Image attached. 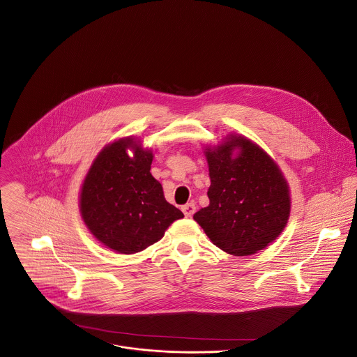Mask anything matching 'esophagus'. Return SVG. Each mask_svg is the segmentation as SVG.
Masks as SVG:
<instances>
[{"mask_svg": "<svg viewBox=\"0 0 357 357\" xmlns=\"http://www.w3.org/2000/svg\"><path fill=\"white\" fill-rule=\"evenodd\" d=\"M182 211H183V213H185V216L186 218H192L193 215H195V212H196V205L195 204H186V205H183L182 206Z\"/></svg>", "mask_w": 357, "mask_h": 357, "instance_id": "1", "label": "esophagus"}]
</instances>
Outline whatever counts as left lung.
I'll use <instances>...</instances> for the list:
<instances>
[{
  "label": "left lung",
  "instance_id": "left-lung-1",
  "mask_svg": "<svg viewBox=\"0 0 357 357\" xmlns=\"http://www.w3.org/2000/svg\"><path fill=\"white\" fill-rule=\"evenodd\" d=\"M241 152L236 160L234 149ZM209 205L195 220L222 250L248 256L264 249L284 229L290 213L287 185L273 159L243 137L205 152Z\"/></svg>",
  "mask_w": 357,
  "mask_h": 357
}]
</instances>
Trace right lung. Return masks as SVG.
Returning <instances> with one entry per match:
<instances>
[{
    "label": "right lung",
    "instance_id": "obj_1",
    "mask_svg": "<svg viewBox=\"0 0 357 357\" xmlns=\"http://www.w3.org/2000/svg\"><path fill=\"white\" fill-rule=\"evenodd\" d=\"M133 151V158L126 149ZM153 155L131 138L107 146L94 160L80 192L82 218L91 234L124 255L146 249L183 213L165 201L151 174Z\"/></svg>",
    "mask_w": 357,
    "mask_h": 357
}]
</instances>
